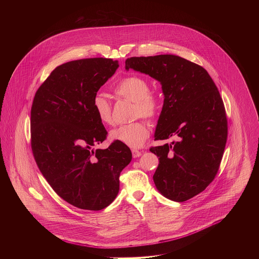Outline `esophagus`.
Wrapping results in <instances>:
<instances>
[{
  "label": "esophagus",
  "instance_id": "1",
  "mask_svg": "<svg viewBox=\"0 0 259 259\" xmlns=\"http://www.w3.org/2000/svg\"><path fill=\"white\" fill-rule=\"evenodd\" d=\"M142 154H143V151H140V150H137V149H133L132 150V155H133L134 158L140 157Z\"/></svg>",
  "mask_w": 259,
  "mask_h": 259
}]
</instances>
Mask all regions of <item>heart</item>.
Wrapping results in <instances>:
<instances>
[{"label": "heart", "instance_id": "heart-1", "mask_svg": "<svg viewBox=\"0 0 259 259\" xmlns=\"http://www.w3.org/2000/svg\"><path fill=\"white\" fill-rule=\"evenodd\" d=\"M113 92L116 96L134 103V115L152 118L159 109V100L148 93V82L138 75H130L123 78L114 87ZM93 107L103 124H111V108L110 102L103 95H96L93 99ZM149 129L144 121L120 125L110 132L111 142L120 143L130 148H140L148 139Z\"/></svg>", "mask_w": 259, "mask_h": 259}]
</instances>
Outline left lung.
Returning <instances> with one entry per match:
<instances>
[{
    "label": "left lung",
    "instance_id": "8db88e82",
    "mask_svg": "<svg viewBox=\"0 0 259 259\" xmlns=\"http://www.w3.org/2000/svg\"><path fill=\"white\" fill-rule=\"evenodd\" d=\"M130 69L160 82L164 102L154 140L176 139L149 149L159 157L154 185L175 202L194 197L214 179L226 145L218 87L203 67L172 54L128 58L125 70Z\"/></svg>",
    "mask_w": 259,
    "mask_h": 259
}]
</instances>
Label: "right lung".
Masks as SVG:
<instances>
[{
    "label": "right lung",
    "mask_w": 259,
    "mask_h": 259,
    "mask_svg": "<svg viewBox=\"0 0 259 259\" xmlns=\"http://www.w3.org/2000/svg\"><path fill=\"white\" fill-rule=\"evenodd\" d=\"M119 67L117 60L90 58L58 66L37 89L31 109L32 150L52 189L78 209L100 210L119 191V176L132 159L127 146L94 147L107 131L93 99Z\"/></svg>",
    "instance_id": "add662e5"
}]
</instances>
